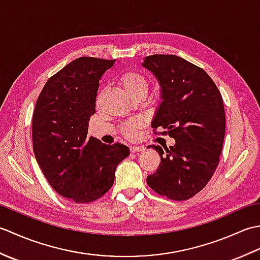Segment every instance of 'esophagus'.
Here are the masks:
<instances>
[{"mask_svg":"<svg viewBox=\"0 0 260 260\" xmlns=\"http://www.w3.org/2000/svg\"><path fill=\"white\" fill-rule=\"evenodd\" d=\"M129 150H131L132 153H137V152H141V151L144 150V146H142V145H134V146H131Z\"/></svg>","mask_w":260,"mask_h":260,"instance_id":"1","label":"esophagus"}]
</instances>
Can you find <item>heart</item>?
I'll use <instances>...</instances> for the list:
<instances>
[{
	"label": "heart",
	"instance_id": "1",
	"mask_svg": "<svg viewBox=\"0 0 260 260\" xmlns=\"http://www.w3.org/2000/svg\"><path fill=\"white\" fill-rule=\"evenodd\" d=\"M119 84L126 93L132 98H137L140 96H146L148 91V80L144 76L135 73V71H127L119 77ZM143 123L139 119H132L121 126L120 133L126 139H135L139 135V132Z\"/></svg>",
	"mask_w": 260,
	"mask_h": 260
}]
</instances>
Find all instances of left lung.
I'll return each instance as SVG.
<instances>
[{
	"label": "left lung",
	"mask_w": 260,
	"mask_h": 260,
	"mask_svg": "<svg viewBox=\"0 0 260 260\" xmlns=\"http://www.w3.org/2000/svg\"><path fill=\"white\" fill-rule=\"evenodd\" d=\"M142 64L161 86L162 103L151 125L175 140L170 148L150 146L161 163L146 182L170 200H187L208 184L220 161L225 133L221 93L202 68L174 54H153Z\"/></svg>",
	"instance_id": "obj_1"
}]
</instances>
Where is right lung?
<instances>
[{"label": "right lung", "instance_id": "1", "mask_svg": "<svg viewBox=\"0 0 260 260\" xmlns=\"http://www.w3.org/2000/svg\"><path fill=\"white\" fill-rule=\"evenodd\" d=\"M115 60L80 57L42 88L33 112V152L43 175L60 196L77 203L103 197L114 184L117 165L129 148L88 137L96 113L99 79Z\"/></svg>", "mask_w": 260, "mask_h": 260}]
</instances>
